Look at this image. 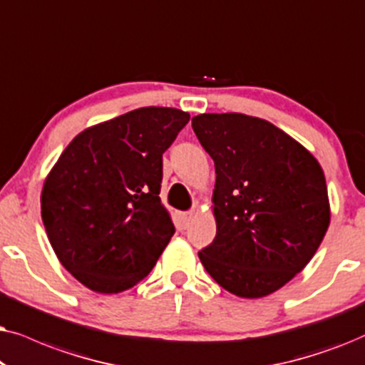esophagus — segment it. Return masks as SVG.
Returning <instances> with one entry per match:
<instances>
[{"mask_svg": "<svg viewBox=\"0 0 365 365\" xmlns=\"http://www.w3.org/2000/svg\"><path fill=\"white\" fill-rule=\"evenodd\" d=\"M180 220H182V223H183V227H188L192 223V220H193V212H185V213H182V215H180Z\"/></svg>", "mask_w": 365, "mask_h": 365, "instance_id": "esophagus-1", "label": "esophagus"}]
</instances>
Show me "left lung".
Masks as SVG:
<instances>
[{
  "label": "left lung",
  "mask_w": 365,
  "mask_h": 365,
  "mask_svg": "<svg viewBox=\"0 0 365 365\" xmlns=\"http://www.w3.org/2000/svg\"><path fill=\"white\" fill-rule=\"evenodd\" d=\"M215 163L217 235L198 252L223 289L265 297L309 264L330 223L327 185L314 155L270 121L242 113L192 118Z\"/></svg>",
  "instance_id": "obj_1"
}]
</instances>
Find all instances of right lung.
<instances>
[{
  "instance_id": "obj_1",
  "label": "right lung",
  "mask_w": 365,
  "mask_h": 365,
  "mask_svg": "<svg viewBox=\"0 0 365 365\" xmlns=\"http://www.w3.org/2000/svg\"><path fill=\"white\" fill-rule=\"evenodd\" d=\"M190 115L145 106L86 128L58 158L41 218L61 265L98 294L150 274L175 233L160 200L163 153Z\"/></svg>"
}]
</instances>
